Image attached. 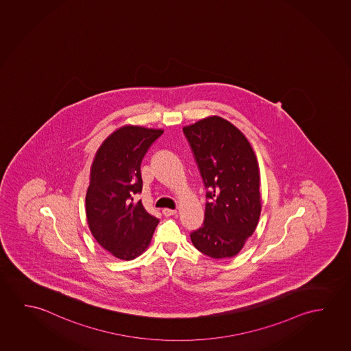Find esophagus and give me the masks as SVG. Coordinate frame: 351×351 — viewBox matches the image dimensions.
Returning a JSON list of instances; mask_svg holds the SVG:
<instances>
[{
  "label": "esophagus",
  "instance_id": "1",
  "mask_svg": "<svg viewBox=\"0 0 351 351\" xmlns=\"http://www.w3.org/2000/svg\"><path fill=\"white\" fill-rule=\"evenodd\" d=\"M178 211L173 210V209H162V214L165 216H173L176 215Z\"/></svg>",
  "mask_w": 351,
  "mask_h": 351
}]
</instances>
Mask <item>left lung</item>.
<instances>
[{
	"instance_id": "1",
	"label": "left lung",
	"mask_w": 351,
	"mask_h": 351,
	"mask_svg": "<svg viewBox=\"0 0 351 351\" xmlns=\"http://www.w3.org/2000/svg\"><path fill=\"white\" fill-rule=\"evenodd\" d=\"M206 198L205 219L191 241L200 253L227 259L242 250L261 213L259 165L242 132L220 117L184 126Z\"/></svg>"
}]
</instances>
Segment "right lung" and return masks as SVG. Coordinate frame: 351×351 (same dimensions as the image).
Masks as SVG:
<instances>
[{
	"label": "right lung",
	"instance_id": "add662e5",
	"mask_svg": "<svg viewBox=\"0 0 351 351\" xmlns=\"http://www.w3.org/2000/svg\"><path fill=\"white\" fill-rule=\"evenodd\" d=\"M162 132L125 125L103 141L92 162L87 223L98 244L118 259H135L146 252L159 223L134 198L142 191V159Z\"/></svg>",
	"mask_w": 351,
	"mask_h": 351
}]
</instances>
